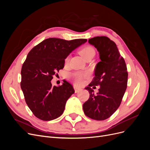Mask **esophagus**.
Here are the masks:
<instances>
[{
  "mask_svg": "<svg viewBox=\"0 0 150 150\" xmlns=\"http://www.w3.org/2000/svg\"><path fill=\"white\" fill-rule=\"evenodd\" d=\"M74 91H75V93H78V92L80 91H81V88L77 87V86H74Z\"/></svg>",
  "mask_w": 150,
  "mask_h": 150,
  "instance_id": "34e87169",
  "label": "esophagus"
}]
</instances>
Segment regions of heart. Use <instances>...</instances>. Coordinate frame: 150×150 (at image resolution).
<instances>
[{"mask_svg":"<svg viewBox=\"0 0 150 150\" xmlns=\"http://www.w3.org/2000/svg\"><path fill=\"white\" fill-rule=\"evenodd\" d=\"M95 53V51L93 47L90 46H86L83 47L79 51V54L83 56V58L85 59L87 58L91 54ZM68 61V57H67L65 60V62ZM84 74L81 73V72H74V73H72L69 74V78L74 81V82L78 84H82L83 82V78H84Z\"/></svg>","mask_w":150,"mask_h":150,"instance_id":"1","label":"heart"}]
</instances>
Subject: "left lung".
I'll list each match as a JSON object with an SVG mask.
<instances>
[{"mask_svg": "<svg viewBox=\"0 0 150 150\" xmlns=\"http://www.w3.org/2000/svg\"><path fill=\"white\" fill-rule=\"evenodd\" d=\"M97 49L100 59L95 68L94 78L85 88L90 96L83 104L84 114L95 120L110 117L119 108L128 83L126 63L120 54L116 44L105 36H98L88 40ZM100 86L99 92L93 93L90 88Z\"/></svg>", "mask_w": 150, "mask_h": 150, "instance_id": "obj_1", "label": "left lung"}]
</instances>
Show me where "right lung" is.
I'll return each mask as SVG.
<instances>
[{
    "instance_id": "right-lung-1",
    "label": "right lung",
    "mask_w": 150,
    "mask_h": 150,
    "mask_svg": "<svg viewBox=\"0 0 150 150\" xmlns=\"http://www.w3.org/2000/svg\"><path fill=\"white\" fill-rule=\"evenodd\" d=\"M86 41L49 38L29 52L22 67L21 86L27 104L38 118L51 121L64 112L66 101L74 93L73 87L66 81L60 86H52L51 81L64 68L70 53Z\"/></svg>"
}]
</instances>
